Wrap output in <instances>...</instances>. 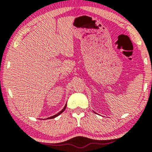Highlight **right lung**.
<instances>
[{
  "instance_id": "right-lung-1",
  "label": "right lung",
  "mask_w": 152,
  "mask_h": 152,
  "mask_svg": "<svg viewBox=\"0 0 152 152\" xmlns=\"http://www.w3.org/2000/svg\"><path fill=\"white\" fill-rule=\"evenodd\" d=\"M66 105H65V106H64V109H63L61 110V111H60V112H58V114H56V115H54V116H50V117H48V119H49V118H53L56 117V116H58V115H60L61 114V113H63V112H64V110H65V109H66Z\"/></svg>"
}]
</instances>
